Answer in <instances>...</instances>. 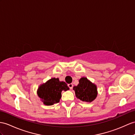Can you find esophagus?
<instances>
[{
	"label": "esophagus",
	"instance_id": "1",
	"mask_svg": "<svg viewBox=\"0 0 135 135\" xmlns=\"http://www.w3.org/2000/svg\"><path fill=\"white\" fill-rule=\"evenodd\" d=\"M68 86L70 88V89H71L73 87V85L72 84H68Z\"/></svg>",
	"mask_w": 135,
	"mask_h": 135
}]
</instances>
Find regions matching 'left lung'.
Wrapping results in <instances>:
<instances>
[{
    "label": "left lung",
    "instance_id": "8db88e82",
    "mask_svg": "<svg viewBox=\"0 0 135 135\" xmlns=\"http://www.w3.org/2000/svg\"><path fill=\"white\" fill-rule=\"evenodd\" d=\"M77 98L87 103H90L97 97V87L86 78L83 77L79 80L77 86L73 87Z\"/></svg>",
    "mask_w": 135,
    "mask_h": 135
}]
</instances>
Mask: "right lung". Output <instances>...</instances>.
I'll use <instances>...</instances> for the list:
<instances>
[{"label":"right lung","instance_id":"1","mask_svg":"<svg viewBox=\"0 0 135 135\" xmlns=\"http://www.w3.org/2000/svg\"><path fill=\"white\" fill-rule=\"evenodd\" d=\"M69 89L65 82L60 81L58 78H52L39 86L38 95L44 104L52 105L60 102L62 90L66 91Z\"/></svg>","mask_w":135,"mask_h":135}]
</instances>
